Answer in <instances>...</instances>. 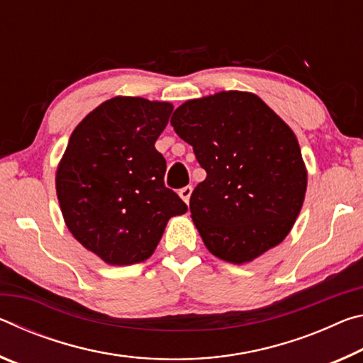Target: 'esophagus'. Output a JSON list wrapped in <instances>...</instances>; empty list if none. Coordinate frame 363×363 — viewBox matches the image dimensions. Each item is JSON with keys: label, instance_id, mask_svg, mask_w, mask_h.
<instances>
[{"label": "esophagus", "instance_id": "1", "mask_svg": "<svg viewBox=\"0 0 363 363\" xmlns=\"http://www.w3.org/2000/svg\"><path fill=\"white\" fill-rule=\"evenodd\" d=\"M179 195H181V199L186 201V203H189V200H190V195H192V186H186V187H182L181 190H179Z\"/></svg>", "mask_w": 363, "mask_h": 363}]
</instances>
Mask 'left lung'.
<instances>
[{
  "label": "left lung",
  "instance_id": "obj_1",
  "mask_svg": "<svg viewBox=\"0 0 363 363\" xmlns=\"http://www.w3.org/2000/svg\"><path fill=\"white\" fill-rule=\"evenodd\" d=\"M171 125L206 171L190 195L206 248L243 264L284 240L307 186L299 144L285 121L255 94L223 91L182 104Z\"/></svg>",
  "mask_w": 363,
  "mask_h": 363
}]
</instances>
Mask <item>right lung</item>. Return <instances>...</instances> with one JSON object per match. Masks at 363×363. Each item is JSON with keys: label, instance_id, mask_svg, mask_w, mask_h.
<instances>
[{"label": "right lung", "instance_id": "right-lung-1", "mask_svg": "<svg viewBox=\"0 0 363 363\" xmlns=\"http://www.w3.org/2000/svg\"><path fill=\"white\" fill-rule=\"evenodd\" d=\"M171 112L168 102L113 97L75 128L57 168L67 227L113 266L145 261L168 219L187 211L164 186L167 160L155 149Z\"/></svg>", "mask_w": 363, "mask_h": 363}]
</instances>
